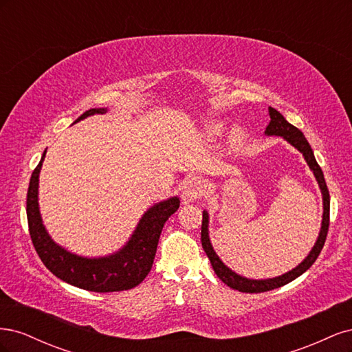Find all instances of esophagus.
Returning <instances> with one entry per match:
<instances>
[{
    "label": "esophagus",
    "mask_w": 352,
    "mask_h": 352,
    "mask_svg": "<svg viewBox=\"0 0 352 352\" xmlns=\"http://www.w3.org/2000/svg\"><path fill=\"white\" fill-rule=\"evenodd\" d=\"M204 182L199 177H190L184 184L182 188V199L185 204L188 202H194L204 194Z\"/></svg>",
    "instance_id": "34e87169"
}]
</instances>
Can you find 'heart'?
<instances>
[{"label":"heart","instance_id":"obj_1","mask_svg":"<svg viewBox=\"0 0 352 352\" xmlns=\"http://www.w3.org/2000/svg\"><path fill=\"white\" fill-rule=\"evenodd\" d=\"M221 124H211L210 127H208V132L212 135V136H217V135H220L221 133ZM229 140H230V144L232 145H238L239 142H241V140H242V131L241 129H233L232 132H230V136H229Z\"/></svg>","mask_w":352,"mask_h":352}]
</instances>
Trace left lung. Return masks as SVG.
<instances>
[{"label":"left lung","mask_w":352,"mask_h":352,"mask_svg":"<svg viewBox=\"0 0 352 352\" xmlns=\"http://www.w3.org/2000/svg\"><path fill=\"white\" fill-rule=\"evenodd\" d=\"M269 116H270V123L269 126L265 127V135L267 136H282L285 141L289 142L292 146H295L298 151H300L305 162L308 164V167L311 168V172L316 176V180L318 186H320L322 195H323V219H322V228H320V233H318V238L314 243V247L311 248L310 254L307 255L302 263H300L296 265L295 269H292L291 272H287L282 276H278V278L273 279H248L243 278V276L235 273L233 270H230L228 265L223 263L219 255L216 254V251L212 250V245L210 242V236H208V212L204 210L202 211V225H201V243L202 248H204L207 257L210 258V263L214 269V273L217 274V278L226 283L228 286H230L232 289H236L239 292H247V294H258V292H267L272 289H276V287H280L286 283L292 282L294 279H296L298 276H301L304 272H307L308 269L311 267L314 264V261L317 260L318 254L323 250V245L327 236V230H329V211H330V197H329V190L324 182V176L320 166L317 164L316 157L313 154V150L310 144L305 140V136L302 135V132L295 127L294 124H291L287 122L285 117L272 107H269Z\"/></svg>","instance_id":"8db88e82"}]
</instances>
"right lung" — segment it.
Returning a JSON list of instances; mask_svg holds the SVG:
<instances>
[{
	"label": "right lung",
	"instance_id": "1",
	"mask_svg": "<svg viewBox=\"0 0 352 352\" xmlns=\"http://www.w3.org/2000/svg\"><path fill=\"white\" fill-rule=\"evenodd\" d=\"M104 113H107V109H91L78 117L74 123L87 119L88 116ZM45 153L47 151L42 154L39 164L32 173L26 199L30 239L41 261L58 279L85 291L117 292L132 289L140 285L153 267L160 235H162L164 223L177 211L180 204L179 198L172 197L148 208L138 223L131 239L122 250L107 257H80L57 245L48 235L45 226L42 225L38 204V186Z\"/></svg>",
	"mask_w": 352,
	"mask_h": 352
}]
</instances>
